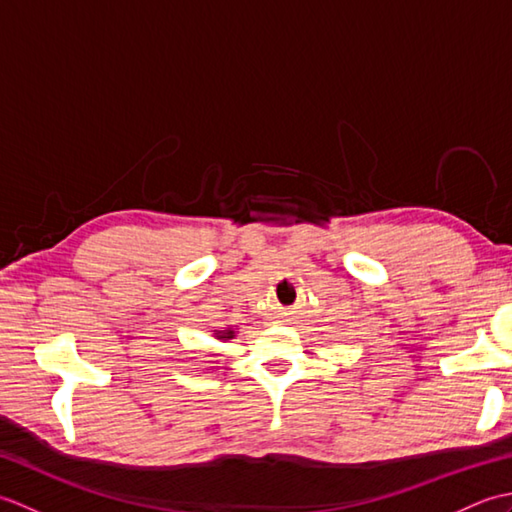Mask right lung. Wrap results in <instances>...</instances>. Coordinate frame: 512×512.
<instances>
[{
	"mask_svg": "<svg viewBox=\"0 0 512 512\" xmlns=\"http://www.w3.org/2000/svg\"><path fill=\"white\" fill-rule=\"evenodd\" d=\"M215 339H220V341H228V339H235V328H226V330H215Z\"/></svg>",
	"mask_w": 512,
	"mask_h": 512,
	"instance_id": "right-lung-1",
	"label": "right lung"
}]
</instances>
